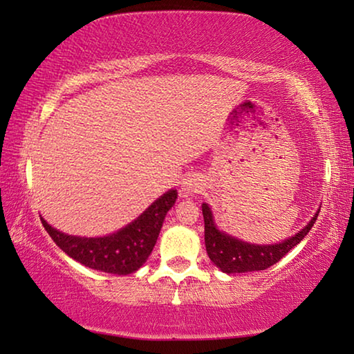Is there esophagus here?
<instances>
[{
	"mask_svg": "<svg viewBox=\"0 0 354 354\" xmlns=\"http://www.w3.org/2000/svg\"><path fill=\"white\" fill-rule=\"evenodd\" d=\"M203 189V179L198 175H189L183 183V192L185 195L196 194Z\"/></svg>",
	"mask_w": 354,
	"mask_h": 354,
	"instance_id": "1",
	"label": "esophagus"
}]
</instances>
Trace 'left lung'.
Returning a JSON list of instances; mask_svg holds the SVG:
<instances>
[{"mask_svg": "<svg viewBox=\"0 0 354 354\" xmlns=\"http://www.w3.org/2000/svg\"><path fill=\"white\" fill-rule=\"evenodd\" d=\"M201 209L203 218H205V242L207 256L221 272L230 274L266 270V268L272 267L273 263L283 259L293 247H297L303 241V237L310 231V227L314 226L317 217H319V212H317L301 231L284 242L274 245H251L218 231L214 225L212 212L209 206L203 203Z\"/></svg>", "mask_w": 354, "mask_h": 354, "instance_id": "obj_1", "label": "left lung"}]
</instances>
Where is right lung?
I'll return each mask as SVG.
<instances>
[{
  "mask_svg": "<svg viewBox=\"0 0 354 354\" xmlns=\"http://www.w3.org/2000/svg\"><path fill=\"white\" fill-rule=\"evenodd\" d=\"M176 198V190L167 192L133 223L106 237L68 236L40 220L57 247L82 266L112 274H129L151 254L165 215Z\"/></svg>",
  "mask_w": 354,
  "mask_h": 354,
  "instance_id": "add662e5",
  "label": "right lung"
}]
</instances>
